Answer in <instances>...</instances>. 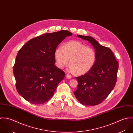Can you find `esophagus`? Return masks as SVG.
Returning <instances> with one entry per match:
<instances>
[{"label":"esophagus","mask_w":133,"mask_h":133,"mask_svg":"<svg viewBox=\"0 0 133 133\" xmlns=\"http://www.w3.org/2000/svg\"><path fill=\"white\" fill-rule=\"evenodd\" d=\"M66 78H67L68 79H71V78H72V76H71V75H69V74H66Z\"/></svg>","instance_id":"34e87169"}]
</instances>
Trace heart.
<instances>
[{
    "label": "heart",
    "mask_w": 133,
    "mask_h": 133,
    "mask_svg": "<svg viewBox=\"0 0 133 133\" xmlns=\"http://www.w3.org/2000/svg\"><path fill=\"white\" fill-rule=\"evenodd\" d=\"M57 66L63 69L69 62V71L82 75L88 73L93 67L96 60L95 50L77 41L65 43L62 47L58 48L55 52Z\"/></svg>",
    "instance_id": "1"
}]
</instances>
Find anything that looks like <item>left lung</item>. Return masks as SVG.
<instances>
[{
  "instance_id": "obj_1",
  "label": "left lung",
  "mask_w": 133,
  "mask_h": 133,
  "mask_svg": "<svg viewBox=\"0 0 133 133\" xmlns=\"http://www.w3.org/2000/svg\"><path fill=\"white\" fill-rule=\"evenodd\" d=\"M77 36L93 45L96 60L90 71L76 77L78 88L74 94L82 104L96 105L101 103L113 90L117 81L118 62L110 48L100 45L93 37Z\"/></svg>"
}]
</instances>
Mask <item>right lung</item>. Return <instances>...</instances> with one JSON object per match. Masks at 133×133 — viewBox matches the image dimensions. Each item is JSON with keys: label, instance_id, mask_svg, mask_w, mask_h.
<instances>
[{"label": "right lung", "instance_id": "1", "mask_svg": "<svg viewBox=\"0 0 133 133\" xmlns=\"http://www.w3.org/2000/svg\"><path fill=\"white\" fill-rule=\"evenodd\" d=\"M72 34L67 30L46 33L28 41L20 49L13 66L16 90L26 101L34 104L48 102L64 72L55 63L58 45Z\"/></svg>", "mask_w": 133, "mask_h": 133}]
</instances>
